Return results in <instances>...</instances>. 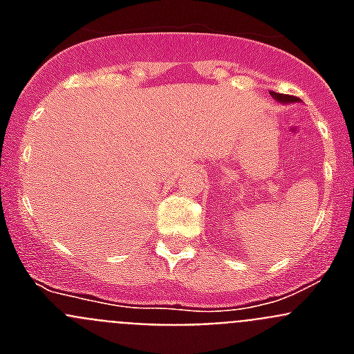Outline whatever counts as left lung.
Masks as SVG:
<instances>
[{"label": "left lung", "mask_w": 354, "mask_h": 354, "mask_svg": "<svg viewBox=\"0 0 354 354\" xmlns=\"http://www.w3.org/2000/svg\"><path fill=\"white\" fill-rule=\"evenodd\" d=\"M271 95H273L278 102H296V101H298V99H296L294 95H286V93L271 92Z\"/></svg>", "instance_id": "8db88e82"}]
</instances>
